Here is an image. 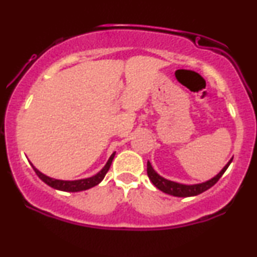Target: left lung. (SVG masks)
Instances as JSON below:
<instances>
[{"instance_id":"1","label":"left lung","mask_w":257,"mask_h":257,"mask_svg":"<svg viewBox=\"0 0 257 257\" xmlns=\"http://www.w3.org/2000/svg\"><path fill=\"white\" fill-rule=\"evenodd\" d=\"M231 158L228 161V163L226 164L225 167L222 168V170L215 175L214 178H211L210 180L205 182H200V184H193V185H185V184H180V182H175V181H170V180L164 179L163 176H161L159 174L153 169L151 163L147 162V175H149L150 180L158 190H161L162 192L170 194V196L174 197H193V196H198V194L203 193L204 191L209 190L210 187L216 184L219 181V179L223 175V173L226 172V169L228 168L229 164L232 163Z\"/></svg>"}]
</instances>
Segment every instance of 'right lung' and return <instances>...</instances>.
<instances>
[{"mask_svg":"<svg viewBox=\"0 0 257 257\" xmlns=\"http://www.w3.org/2000/svg\"><path fill=\"white\" fill-rule=\"evenodd\" d=\"M114 155H116V152L112 153L111 157L108 158L107 163L105 164V167L102 168L99 173H96L95 175L90 176V178H87V179L72 180V181H70V180H58V179L49 178V176L44 175V174L41 173L40 170L36 169L32 163H31V166H32V168H34L35 173L37 174L38 178L42 180L44 184L51 186V187L55 188V190L64 191V192H79V191H85V190H88V188L94 187V186L100 184V182L104 180L106 173H107L108 169H110Z\"/></svg>","mask_w":257,"mask_h":257,"instance_id":"right-lung-1","label":"right lung"}]
</instances>
